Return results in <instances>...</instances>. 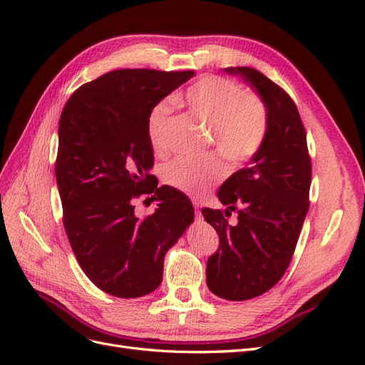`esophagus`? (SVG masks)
Masks as SVG:
<instances>
[{"label": "esophagus", "mask_w": 365, "mask_h": 365, "mask_svg": "<svg viewBox=\"0 0 365 365\" xmlns=\"http://www.w3.org/2000/svg\"><path fill=\"white\" fill-rule=\"evenodd\" d=\"M193 207H195V213H196V217H201V202L200 201H193Z\"/></svg>", "instance_id": "obj_1"}]
</instances>
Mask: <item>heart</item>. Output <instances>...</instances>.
Wrapping results in <instances>:
<instances>
[{
  "label": "heart",
  "mask_w": 365,
  "mask_h": 365,
  "mask_svg": "<svg viewBox=\"0 0 365 365\" xmlns=\"http://www.w3.org/2000/svg\"><path fill=\"white\" fill-rule=\"evenodd\" d=\"M178 102L192 117L208 126L215 149L231 165L250 161L263 146L268 134V109L262 98L244 91L239 83L222 76L207 74L185 88ZM173 103L163 98L150 109L148 135L158 153L169 150L168 129ZM225 164L217 157H178L163 169V181L185 195L200 197L225 176Z\"/></svg>",
  "instance_id": "b5f03b06"
}]
</instances>
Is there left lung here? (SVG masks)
Returning <instances> with one entry per match:
<instances>
[{
	"instance_id": "1",
	"label": "left lung",
	"mask_w": 365,
	"mask_h": 365,
	"mask_svg": "<svg viewBox=\"0 0 365 365\" xmlns=\"http://www.w3.org/2000/svg\"><path fill=\"white\" fill-rule=\"evenodd\" d=\"M262 96L268 109V134L251 163L220 185L222 210L202 208L219 236L207 260V286L231 302L259 297L277 284L288 269L309 210L312 164L297 105L282 86L260 71L231 67ZM238 210L233 227L225 216Z\"/></svg>"
}]
</instances>
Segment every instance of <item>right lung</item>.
Returning <instances> with one entry per match:
<instances>
[{
    "instance_id": "1",
    "label": "right lung",
    "mask_w": 365,
    "mask_h": 365,
    "mask_svg": "<svg viewBox=\"0 0 365 365\" xmlns=\"http://www.w3.org/2000/svg\"><path fill=\"white\" fill-rule=\"evenodd\" d=\"M195 74L125 68L83 83L59 120L54 163L65 233L98 289L135 298L163 280L164 254L192 224L189 197L149 173L150 109ZM152 194L155 214L138 220L133 202Z\"/></svg>"
}]
</instances>
